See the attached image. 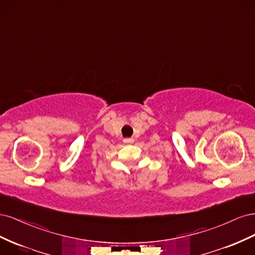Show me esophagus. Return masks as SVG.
I'll return each instance as SVG.
<instances>
[{
  "instance_id": "obj_1",
  "label": "esophagus",
  "mask_w": 255,
  "mask_h": 255,
  "mask_svg": "<svg viewBox=\"0 0 255 255\" xmlns=\"http://www.w3.org/2000/svg\"><path fill=\"white\" fill-rule=\"evenodd\" d=\"M126 142H133V139L132 138H128V139H125Z\"/></svg>"
}]
</instances>
